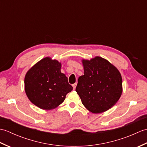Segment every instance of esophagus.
<instances>
[{"mask_svg": "<svg viewBox=\"0 0 147 147\" xmlns=\"http://www.w3.org/2000/svg\"><path fill=\"white\" fill-rule=\"evenodd\" d=\"M76 85H77V83H74V84H73V85H72V86H73V89L74 90V89H75V88H76Z\"/></svg>", "mask_w": 147, "mask_h": 147, "instance_id": "1", "label": "esophagus"}]
</instances>
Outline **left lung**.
<instances>
[{
  "label": "left lung",
  "mask_w": 147,
  "mask_h": 147,
  "mask_svg": "<svg viewBox=\"0 0 147 147\" xmlns=\"http://www.w3.org/2000/svg\"><path fill=\"white\" fill-rule=\"evenodd\" d=\"M83 64L84 74L79 77L76 88L82 104L93 113L107 111L118 101L123 92L119 71L100 57L83 60Z\"/></svg>",
  "instance_id": "8db88e82"
}]
</instances>
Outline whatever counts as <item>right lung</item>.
I'll list each match as a JSON object with an SVG mask.
<instances>
[{
    "mask_svg": "<svg viewBox=\"0 0 147 147\" xmlns=\"http://www.w3.org/2000/svg\"><path fill=\"white\" fill-rule=\"evenodd\" d=\"M61 67L57 61L45 57L27 72L24 78L25 92L30 100L39 108L50 110L57 107L73 90Z\"/></svg>",
    "mask_w": 147,
    "mask_h": 147,
    "instance_id": "right-lung-1",
    "label": "right lung"
}]
</instances>
